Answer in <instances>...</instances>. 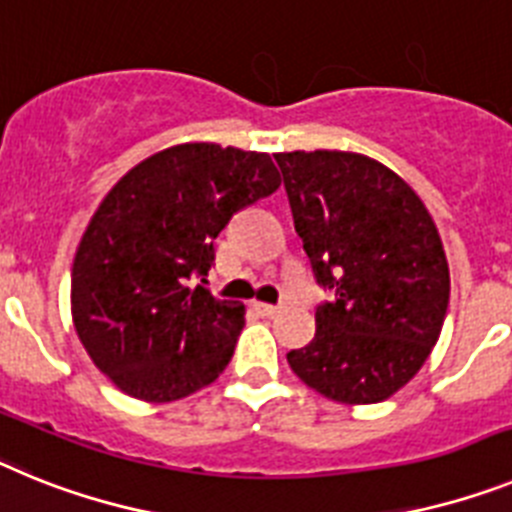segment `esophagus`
Here are the masks:
<instances>
[{
    "label": "esophagus",
    "instance_id": "34e87169",
    "mask_svg": "<svg viewBox=\"0 0 512 512\" xmlns=\"http://www.w3.org/2000/svg\"><path fill=\"white\" fill-rule=\"evenodd\" d=\"M255 309H257V314H262V317H275V314H278V311H281V306H273V304H260V301H257V304H255Z\"/></svg>",
    "mask_w": 512,
    "mask_h": 512
}]
</instances>
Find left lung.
<instances>
[{
    "mask_svg": "<svg viewBox=\"0 0 512 512\" xmlns=\"http://www.w3.org/2000/svg\"><path fill=\"white\" fill-rule=\"evenodd\" d=\"M293 224L330 301L288 366L327 399L384 402L428 361L451 293L441 234L415 190L353 151L275 154Z\"/></svg>",
    "mask_w": 512,
    "mask_h": 512,
    "instance_id": "left-lung-1",
    "label": "left lung"
}]
</instances>
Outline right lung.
I'll use <instances>...</instances> for the list:
<instances>
[{
    "mask_svg": "<svg viewBox=\"0 0 512 512\" xmlns=\"http://www.w3.org/2000/svg\"><path fill=\"white\" fill-rule=\"evenodd\" d=\"M278 188L268 154L177 144L102 198L71 268V317L95 366L128 397L175 402L229 366L244 304L203 286L213 239Z\"/></svg>",
    "mask_w": 512,
    "mask_h": 512,
    "instance_id": "right-lung-1",
    "label": "right lung"
}]
</instances>
